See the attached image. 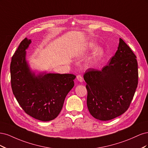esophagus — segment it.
<instances>
[{"instance_id":"1","label":"esophagus","mask_w":148,"mask_h":148,"mask_svg":"<svg viewBox=\"0 0 148 148\" xmlns=\"http://www.w3.org/2000/svg\"><path fill=\"white\" fill-rule=\"evenodd\" d=\"M77 79L78 80L79 82H82L83 81V78L82 75H77Z\"/></svg>"}]
</instances>
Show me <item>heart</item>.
I'll return each instance as SVG.
<instances>
[{
    "instance_id": "obj_1",
    "label": "heart",
    "mask_w": 148,
    "mask_h": 148,
    "mask_svg": "<svg viewBox=\"0 0 148 148\" xmlns=\"http://www.w3.org/2000/svg\"><path fill=\"white\" fill-rule=\"evenodd\" d=\"M95 46V45L92 43H89L88 44V47L89 49H92ZM102 55H103V51L101 48L99 47V48L96 49L95 52H93L92 56L90 58H89L88 60L87 61L86 65L88 67L92 66L98 60L101 59Z\"/></svg>"
}]
</instances>
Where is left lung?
Here are the masks:
<instances>
[{"label": "left lung", "mask_w": 148, "mask_h": 148, "mask_svg": "<svg viewBox=\"0 0 148 148\" xmlns=\"http://www.w3.org/2000/svg\"><path fill=\"white\" fill-rule=\"evenodd\" d=\"M136 57L122 39L109 65L101 70L88 69L83 77L88 91L87 106L96 119L117 117L129 108L138 83Z\"/></svg>", "instance_id": "1"}]
</instances>
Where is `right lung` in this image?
<instances>
[{"label": "right lung", "instance_id": "right-lung-1", "mask_svg": "<svg viewBox=\"0 0 148 148\" xmlns=\"http://www.w3.org/2000/svg\"><path fill=\"white\" fill-rule=\"evenodd\" d=\"M31 42L22 41L12 58L11 86L16 101L28 115L47 122L56 119L65 97L74 86L73 74L42 73L36 76L26 60V51Z\"/></svg>", "mask_w": 148, "mask_h": 148}]
</instances>
